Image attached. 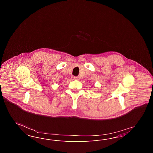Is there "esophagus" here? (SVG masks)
Here are the masks:
<instances>
[{
	"label": "esophagus",
	"mask_w": 153,
	"mask_h": 153,
	"mask_svg": "<svg viewBox=\"0 0 153 153\" xmlns=\"http://www.w3.org/2000/svg\"><path fill=\"white\" fill-rule=\"evenodd\" d=\"M73 79H74V80H79V77H78V76H74V77H73Z\"/></svg>",
	"instance_id": "obj_1"
}]
</instances>
